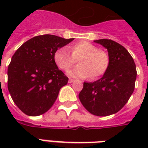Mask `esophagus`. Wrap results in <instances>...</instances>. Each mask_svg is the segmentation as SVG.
I'll return each mask as SVG.
<instances>
[{"instance_id": "34e87169", "label": "esophagus", "mask_w": 148, "mask_h": 148, "mask_svg": "<svg viewBox=\"0 0 148 148\" xmlns=\"http://www.w3.org/2000/svg\"><path fill=\"white\" fill-rule=\"evenodd\" d=\"M74 81V80H73V79H69V81H68V83H73Z\"/></svg>"}]
</instances>
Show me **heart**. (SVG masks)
<instances>
[{
    "mask_svg": "<svg viewBox=\"0 0 148 148\" xmlns=\"http://www.w3.org/2000/svg\"><path fill=\"white\" fill-rule=\"evenodd\" d=\"M69 51L62 47L57 50L53 60L60 69L67 71L77 60L79 65L67 72L68 75L75 78L96 79L105 74L110 64V58L105 51L99 50L97 46L88 41H80L71 47Z\"/></svg>",
    "mask_w": 148,
    "mask_h": 148,
    "instance_id": "b5f03b06",
    "label": "heart"
}]
</instances>
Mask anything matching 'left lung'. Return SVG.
<instances>
[{"label":"left lung","instance_id":"1","mask_svg":"<svg viewBox=\"0 0 148 148\" xmlns=\"http://www.w3.org/2000/svg\"><path fill=\"white\" fill-rule=\"evenodd\" d=\"M108 49V69L101 79L84 82L79 99L88 111L96 116H108L118 112L133 94L137 70L126 48L110 39L95 40Z\"/></svg>","mask_w":148,"mask_h":148}]
</instances>
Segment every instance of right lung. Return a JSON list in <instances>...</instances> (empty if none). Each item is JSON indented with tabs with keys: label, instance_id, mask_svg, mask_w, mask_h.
<instances>
[{
	"label": "right lung",
	"instance_id": "1",
	"mask_svg": "<svg viewBox=\"0 0 148 148\" xmlns=\"http://www.w3.org/2000/svg\"><path fill=\"white\" fill-rule=\"evenodd\" d=\"M73 40L51 34L36 36L13 55L8 69V90L25 114L35 117L47 112L67 84L68 77L58 69L53 54Z\"/></svg>",
	"mask_w": 148,
	"mask_h": 148
}]
</instances>
